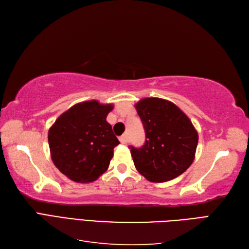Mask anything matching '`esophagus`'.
I'll return each mask as SVG.
<instances>
[{"label":"esophagus","mask_w":249,"mask_h":249,"mask_svg":"<svg viewBox=\"0 0 249 249\" xmlns=\"http://www.w3.org/2000/svg\"><path fill=\"white\" fill-rule=\"evenodd\" d=\"M119 141L122 144H126V143L129 142V136H127V134H124L123 136H120Z\"/></svg>","instance_id":"34e87169"}]
</instances>
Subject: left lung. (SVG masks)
I'll use <instances>...</instances> for the list:
<instances>
[{
    "mask_svg": "<svg viewBox=\"0 0 249 249\" xmlns=\"http://www.w3.org/2000/svg\"><path fill=\"white\" fill-rule=\"evenodd\" d=\"M145 131L142 147L130 146L135 167L149 182L163 183L190 167L198 134L191 120L173 103L146 97L136 105Z\"/></svg>",
    "mask_w": 249,
    "mask_h": 249,
    "instance_id": "1",
    "label": "left lung"
}]
</instances>
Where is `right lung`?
Instances as JSON below:
<instances>
[{
  "label": "right lung",
  "mask_w": 249,
  "mask_h": 249,
  "mask_svg": "<svg viewBox=\"0 0 249 249\" xmlns=\"http://www.w3.org/2000/svg\"><path fill=\"white\" fill-rule=\"evenodd\" d=\"M113 105L87 101L62 113L49 130L55 166L78 183H90L109 167L119 141L106 118Z\"/></svg>",
  "instance_id": "obj_1"
}]
</instances>
